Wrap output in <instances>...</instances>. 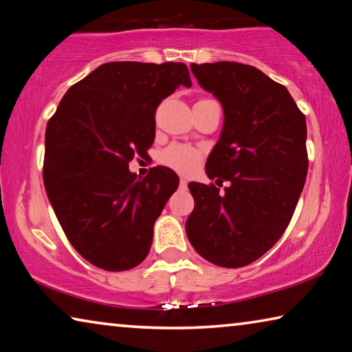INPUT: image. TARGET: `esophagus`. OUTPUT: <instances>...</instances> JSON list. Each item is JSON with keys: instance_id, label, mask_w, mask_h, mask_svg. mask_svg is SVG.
<instances>
[{"instance_id": "34e87169", "label": "esophagus", "mask_w": 352, "mask_h": 352, "mask_svg": "<svg viewBox=\"0 0 352 352\" xmlns=\"http://www.w3.org/2000/svg\"><path fill=\"white\" fill-rule=\"evenodd\" d=\"M180 186H182L183 189L188 186V180H186V178H180Z\"/></svg>"}]
</instances>
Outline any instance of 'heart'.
Here are the masks:
<instances>
[{
    "label": "heart",
    "mask_w": 352,
    "mask_h": 352,
    "mask_svg": "<svg viewBox=\"0 0 352 352\" xmlns=\"http://www.w3.org/2000/svg\"><path fill=\"white\" fill-rule=\"evenodd\" d=\"M200 158L201 153L197 148L182 144L170 146L162 155V162L166 166L182 172V174H190V172L197 168Z\"/></svg>",
    "instance_id": "heart-1"
}]
</instances>
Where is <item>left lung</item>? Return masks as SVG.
<instances>
[{"label":"left lung","mask_w":352,"mask_h":352,"mask_svg":"<svg viewBox=\"0 0 352 352\" xmlns=\"http://www.w3.org/2000/svg\"><path fill=\"white\" fill-rule=\"evenodd\" d=\"M204 90L223 107V129L206 174L230 186L189 183L195 206L190 245L219 267L252 264L287 228L307 175L306 118L287 88L236 62L190 63Z\"/></svg>","instance_id":"1"}]
</instances>
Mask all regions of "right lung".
Returning a JSON list of instances; mask_svg holds the SVG:
<instances>
[{"label":"right lung","instance_id":"obj_1","mask_svg":"<svg viewBox=\"0 0 352 352\" xmlns=\"http://www.w3.org/2000/svg\"><path fill=\"white\" fill-rule=\"evenodd\" d=\"M180 85H192L184 63H104L65 93L47 122V199L71 245L99 269L146 259L155 220L178 188L169 168L136 178L129 163L147 155L155 111Z\"/></svg>","mask_w":352,"mask_h":352}]
</instances>
